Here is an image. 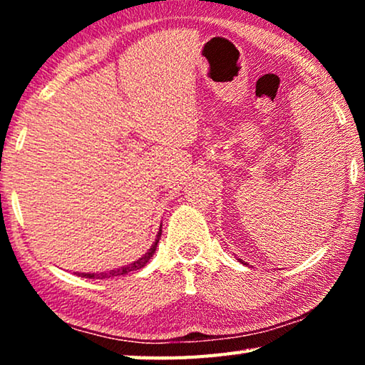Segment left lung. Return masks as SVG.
<instances>
[{"instance_id":"left-lung-1","label":"left lung","mask_w":365,"mask_h":365,"mask_svg":"<svg viewBox=\"0 0 365 365\" xmlns=\"http://www.w3.org/2000/svg\"><path fill=\"white\" fill-rule=\"evenodd\" d=\"M238 261H240V262H242V264H243V265H250V264H246V262H245V261H243V259H238Z\"/></svg>"}]
</instances>
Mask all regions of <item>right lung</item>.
Here are the masks:
<instances>
[{"label": "right lung", "instance_id": "add662e5", "mask_svg": "<svg viewBox=\"0 0 365 365\" xmlns=\"http://www.w3.org/2000/svg\"><path fill=\"white\" fill-rule=\"evenodd\" d=\"M160 228H163V225L159 227V232L156 235V240H154V243L151 245V248L148 250L143 256H141L140 259H137V261H133L130 264L127 265H122V267L119 269H114V270H108V272H96V274H80V272H76V274H78V277H85V279H96V280H106V279H115V277H120V275H127L130 274V272H135V270H140L143 269L145 265L150 262V259L153 257L154 252H156V248H158V243H159V238H160Z\"/></svg>", "mask_w": 365, "mask_h": 365}]
</instances>
